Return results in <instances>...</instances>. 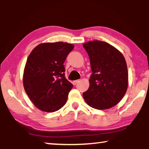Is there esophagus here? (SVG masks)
<instances>
[{"instance_id": "1", "label": "esophagus", "mask_w": 149, "mask_h": 149, "mask_svg": "<svg viewBox=\"0 0 149 149\" xmlns=\"http://www.w3.org/2000/svg\"><path fill=\"white\" fill-rule=\"evenodd\" d=\"M78 82H79V80H75V81H73V84L75 85Z\"/></svg>"}]
</instances>
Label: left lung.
<instances>
[{"instance_id":"left-lung-1","label":"left lung","mask_w":149,"mask_h":149,"mask_svg":"<svg viewBox=\"0 0 149 149\" xmlns=\"http://www.w3.org/2000/svg\"><path fill=\"white\" fill-rule=\"evenodd\" d=\"M83 46L89 56L93 72L89 89L83 93L85 101L95 109L114 107L127 89L128 72L124 56L114 47L104 41H89Z\"/></svg>"}]
</instances>
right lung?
I'll use <instances>...</instances> for the list:
<instances>
[{
    "mask_svg": "<svg viewBox=\"0 0 149 149\" xmlns=\"http://www.w3.org/2000/svg\"><path fill=\"white\" fill-rule=\"evenodd\" d=\"M74 48L67 42H45L35 47L29 54L24 68L23 84L38 109L53 112L66 102L73 85L65 77L63 64Z\"/></svg>",
    "mask_w": 149,
    "mask_h": 149,
    "instance_id": "add662e5",
    "label": "right lung"
}]
</instances>
